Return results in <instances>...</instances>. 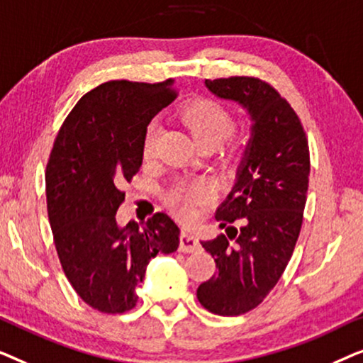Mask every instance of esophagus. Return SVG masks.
<instances>
[{
    "label": "esophagus",
    "instance_id": "obj_1",
    "mask_svg": "<svg viewBox=\"0 0 363 363\" xmlns=\"http://www.w3.org/2000/svg\"><path fill=\"white\" fill-rule=\"evenodd\" d=\"M200 241H198V236L191 231H182L180 236V251L182 252H196L200 251Z\"/></svg>",
    "mask_w": 363,
    "mask_h": 363
}]
</instances>
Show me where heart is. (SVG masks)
Instances as JSON below:
<instances>
[{"label":"heart","mask_w":363,"mask_h":363,"mask_svg":"<svg viewBox=\"0 0 363 363\" xmlns=\"http://www.w3.org/2000/svg\"><path fill=\"white\" fill-rule=\"evenodd\" d=\"M178 116L203 148L220 147L235 132V118L231 113L220 104L208 101V99H196V101L188 102L180 108ZM158 137H160V130H158L157 123H150L142 142V157L145 162L155 157ZM242 143H245L242 140L235 142L231 148L233 153L240 152ZM208 188L205 183L191 182L172 188L167 195V203L180 216L190 218L195 213L196 206L205 203Z\"/></svg>","instance_id":"heart-1"}]
</instances>
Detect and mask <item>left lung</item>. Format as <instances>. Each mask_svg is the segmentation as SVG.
Returning a JSON list of instances; mask_svg holds the SVG:
<instances>
[{
	"mask_svg": "<svg viewBox=\"0 0 363 363\" xmlns=\"http://www.w3.org/2000/svg\"><path fill=\"white\" fill-rule=\"evenodd\" d=\"M205 84L220 99L241 104L252 121L235 186L216 210L228 236L201 241L218 272L196 297L213 314L231 317L259 306L291 259L309 188V145L294 108L271 84L246 76ZM236 219L241 228L230 226Z\"/></svg>",
	"mask_w": 363,
	"mask_h": 363,
	"instance_id": "left-lung-1",
	"label": "left lung"
}]
</instances>
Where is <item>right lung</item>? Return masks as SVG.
<instances>
[{
	"label": "right lung",
	"instance_id": "add662e5",
	"mask_svg": "<svg viewBox=\"0 0 363 363\" xmlns=\"http://www.w3.org/2000/svg\"><path fill=\"white\" fill-rule=\"evenodd\" d=\"M175 97L172 79L104 82L76 104L49 155L48 215L59 261L79 297L104 314L133 309L152 257L180 245V228L165 213L143 228L116 220L121 186L142 165L147 125Z\"/></svg>",
	"mask_w": 363,
	"mask_h": 363
}]
</instances>
